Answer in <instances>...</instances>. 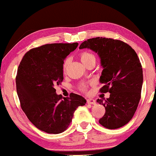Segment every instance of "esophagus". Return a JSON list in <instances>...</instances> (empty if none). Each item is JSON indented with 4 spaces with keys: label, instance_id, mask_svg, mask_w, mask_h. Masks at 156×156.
Here are the masks:
<instances>
[{
    "label": "esophagus",
    "instance_id": "obj_1",
    "mask_svg": "<svg viewBox=\"0 0 156 156\" xmlns=\"http://www.w3.org/2000/svg\"><path fill=\"white\" fill-rule=\"evenodd\" d=\"M87 104H96V101H95L94 99H93V98H88V99L87 100Z\"/></svg>",
    "mask_w": 156,
    "mask_h": 156
}]
</instances>
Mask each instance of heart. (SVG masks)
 Here are the masks:
<instances>
[{
    "label": "heart",
    "instance_id": "obj_1",
    "mask_svg": "<svg viewBox=\"0 0 156 156\" xmlns=\"http://www.w3.org/2000/svg\"><path fill=\"white\" fill-rule=\"evenodd\" d=\"M80 60H81V62L84 64V65H85L86 63H87L88 62L90 61V60H96V58H95V56L93 55V54H91V53H90L88 52H82L81 54H80ZM68 64H69V60L67 59V60H65V62H64V64H63V69H64V70L66 69ZM83 89H84V87H83Z\"/></svg>",
    "mask_w": 156,
    "mask_h": 156
}]
</instances>
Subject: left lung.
I'll return each instance as SVG.
<instances>
[{
  "label": "left lung",
  "mask_w": 156,
  "mask_h": 156,
  "mask_svg": "<svg viewBox=\"0 0 156 156\" xmlns=\"http://www.w3.org/2000/svg\"><path fill=\"white\" fill-rule=\"evenodd\" d=\"M85 48L99 57L103 68L100 91L110 93L106 100L97 99L106 110L98 122L107 129H119L131 120L140 102L143 83L140 59L129 44L112 38H90L80 46V49Z\"/></svg>",
  "instance_id": "left-lung-1"
}]
</instances>
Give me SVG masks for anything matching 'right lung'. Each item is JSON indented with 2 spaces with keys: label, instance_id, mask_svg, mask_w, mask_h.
Masks as SVG:
<instances>
[{
  "label": "right lung",
  "instance_id": "obj_1",
  "mask_svg": "<svg viewBox=\"0 0 156 156\" xmlns=\"http://www.w3.org/2000/svg\"><path fill=\"white\" fill-rule=\"evenodd\" d=\"M78 43L49 44L30 49L23 57L16 77L22 109L37 129L48 133L63 132L85 98L71 93L62 98L55 88L63 80V60Z\"/></svg>",
  "mask_w": 156,
  "mask_h": 156
}]
</instances>
